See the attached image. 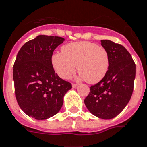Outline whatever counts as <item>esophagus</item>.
Returning <instances> with one entry per match:
<instances>
[{"label": "esophagus", "instance_id": "obj_1", "mask_svg": "<svg viewBox=\"0 0 147 147\" xmlns=\"http://www.w3.org/2000/svg\"><path fill=\"white\" fill-rule=\"evenodd\" d=\"M78 87V85L77 84H72V88H76Z\"/></svg>", "mask_w": 147, "mask_h": 147}]
</instances>
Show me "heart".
<instances>
[{"label": "heart", "instance_id": "b5f03b06", "mask_svg": "<svg viewBox=\"0 0 147 147\" xmlns=\"http://www.w3.org/2000/svg\"><path fill=\"white\" fill-rule=\"evenodd\" d=\"M51 65L60 78L69 79L76 71L78 78L91 84L100 82L108 71L109 59L103 47L90 41H76L61 47L51 56Z\"/></svg>", "mask_w": 147, "mask_h": 147}]
</instances>
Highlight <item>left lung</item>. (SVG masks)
Instances as JSON below:
<instances>
[{"label": "left lung", "instance_id": "1", "mask_svg": "<svg viewBox=\"0 0 147 147\" xmlns=\"http://www.w3.org/2000/svg\"><path fill=\"white\" fill-rule=\"evenodd\" d=\"M109 59L108 71L102 80L90 87L84 100L88 111L98 118L110 119L123 110L133 94L136 65L123 45L101 40Z\"/></svg>", "mask_w": 147, "mask_h": 147}]
</instances>
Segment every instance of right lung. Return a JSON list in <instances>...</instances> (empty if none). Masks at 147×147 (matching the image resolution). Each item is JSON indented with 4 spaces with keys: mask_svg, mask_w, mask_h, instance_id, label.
I'll return each mask as SVG.
<instances>
[{
    "mask_svg": "<svg viewBox=\"0 0 147 147\" xmlns=\"http://www.w3.org/2000/svg\"><path fill=\"white\" fill-rule=\"evenodd\" d=\"M64 41L61 37L38 35L24 44L17 55L13 68L16 99L23 112L35 119L58 113L71 88L51 65L54 50Z\"/></svg>",
    "mask_w": 147,
    "mask_h": 147,
    "instance_id": "right-lung-1",
    "label": "right lung"
}]
</instances>
